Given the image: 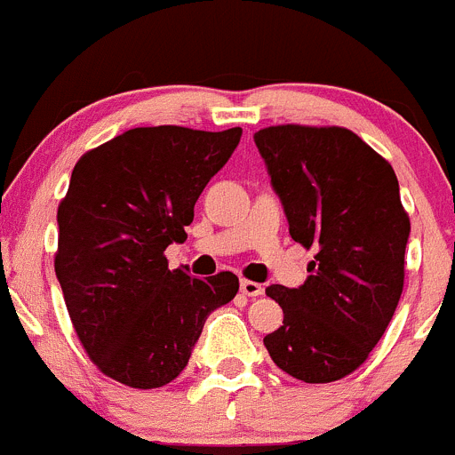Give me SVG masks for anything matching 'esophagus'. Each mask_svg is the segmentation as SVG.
<instances>
[{
  "label": "esophagus",
  "mask_w": 455,
  "mask_h": 455,
  "mask_svg": "<svg viewBox=\"0 0 455 455\" xmlns=\"http://www.w3.org/2000/svg\"><path fill=\"white\" fill-rule=\"evenodd\" d=\"M241 292H243L245 297H259L263 295V285L257 283V281L241 279Z\"/></svg>",
  "instance_id": "1"
}]
</instances>
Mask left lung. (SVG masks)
<instances>
[{"label": "left lung", "instance_id": "1", "mask_svg": "<svg viewBox=\"0 0 455 455\" xmlns=\"http://www.w3.org/2000/svg\"><path fill=\"white\" fill-rule=\"evenodd\" d=\"M290 236L315 248L299 288L267 285L283 326L263 337L292 378L326 384L369 360L404 288L411 220L388 160L344 127L276 124L254 133Z\"/></svg>", "mask_w": 455, "mask_h": 455}]
</instances>
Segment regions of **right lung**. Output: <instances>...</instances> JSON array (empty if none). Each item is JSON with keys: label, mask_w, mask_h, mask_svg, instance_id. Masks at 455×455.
Segmentation results:
<instances>
[{"label": "right lung", "mask_w": 455, "mask_h": 455, "mask_svg": "<svg viewBox=\"0 0 455 455\" xmlns=\"http://www.w3.org/2000/svg\"><path fill=\"white\" fill-rule=\"evenodd\" d=\"M241 127H136L86 151L58 207L55 275L86 355L132 388L170 384L188 366L207 315L235 299L239 276L194 279L167 267L170 243Z\"/></svg>", "instance_id": "obj_1"}]
</instances>
